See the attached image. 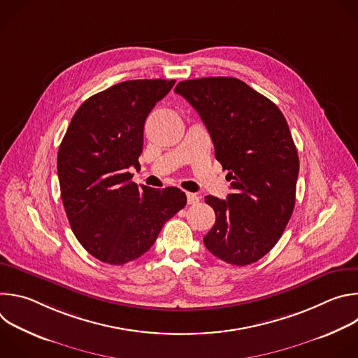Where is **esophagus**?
I'll list each match as a JSON object with an SVG mask.
<instances>
[{"instance_id":"esophagus-1","label":"esophagus","mask_w":358,"mask_h":358,"mask_svg":"<svg viewBox=\"0 0 358 358\" xmlns=\"http://www.w3.org/2000/svg\"><path fill=\"white\" fill-rule=\"evenodd\" d=\"M199 198L196 194H192V192H187V202L189 203V206H195V203H198Z\"/></svg>"}]
</instances>
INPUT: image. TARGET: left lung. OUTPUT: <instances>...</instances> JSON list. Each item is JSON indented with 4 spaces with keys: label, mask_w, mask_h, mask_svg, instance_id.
I'll return each mask as SVG.
<instances>
[{
    "label": "left lung",
    "mask_w": 358,
    "mask_h": 358,
    "mask_svg": "<svg viewBox=\"0 0 358 358\" xmlns=\"http://www.w3.org/2000/svg\"><path fill=\"white\" fill-rule=\"evenodd\" d=\"M228 170L232 194L206 202L215 224L203 245L221 261L245 266L259 261L282 236L294 208L299 156L287 122L272 100L236 78L180 82Z\"/></svg>",
    "instance_id": "left-lung-1"
}]
</instances>
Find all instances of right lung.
I'll use <instances>...</instances> for the list:
<instances>
[{"label": "right lung", "mask_w": 358, "mask_h": 358, "mask_svg": "<svg viewBox=\"0 0 358 358\" xmlns=\"http://www.w3.org/2000/svg\"><path fill=\"white\" fill-rule=\"evenodd\" d=\"M176 80L117 83L85 100L58 151L61 196L80 245L99 261L124 265L156 242L163 225L187 203L177 187H137L144 123Z\"/></svg>", "instance_id": "add662e5"}]
</instances>
